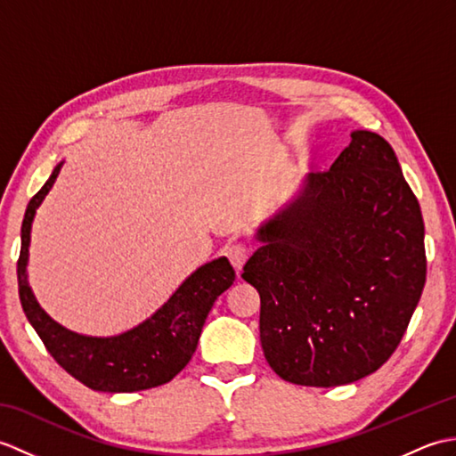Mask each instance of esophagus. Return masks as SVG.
Listing matches in <instances>:
<instances>
[{
    "instance_id": "1",
    "label": "esophagus",
    "mask_w": 456,
    "mask_h": 456,
    "mask_svg": "<svg viewBox=\"0 0 456 456\" xmlns=\"http://www.w3.org/2000/svg\"><path fill=\"white\" fill-rule=\"evenodd\" d=\"M227 256L231 260V265L235 266V270L239 273L243 265L247 263V258L250 256V247L245 243H233L227 247Z\"/></svg>"
}]
</instances>
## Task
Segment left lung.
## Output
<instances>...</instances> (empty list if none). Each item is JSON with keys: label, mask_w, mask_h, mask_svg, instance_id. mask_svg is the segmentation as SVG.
Segmentation results:
<instances>
[{"label": "left lung", "mask_w": 456, "mask_h": 456, "mask_svg": "<svg viewBox=\"0 0 456 456\" xmlns=\"http://www.w3.org/2000/svg\"><path fill=\"white\" fill-rule=\"evenodd\" d=\"M418 198L380 134L353 131L331 168L258 229L243 280L260 294V343L286 382L333 388L398 348L425 286Z\"/></svg>", "instance_id": "1"}]
</instances>
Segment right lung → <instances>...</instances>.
I'll use <instances>...</instances> for the list:
<instances>
[{"instance_id":"obj_1","label":"right lung","mask_w":456,"mask_h":456,"mask_svg":"<svg viewBox=\"0 0 456 456\" xmlns=\"http://www.w3.org/2000/svg\"><path fill=\"white\" fill-rule=\"evenodd\" d=\"M62 164H56L51 178L28 201L25 211L21 253L17 260L19 299L23 312L54 361L88 388L110 394L157 388L170 382L190 362L209 309L233 284L235 270L225 256L201 265L149 319L119 335H80L56 323L37 302L28 286L27 263L35 213L54 186Z\"/></svg>"}]
</instances>
